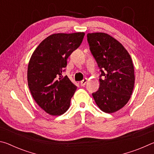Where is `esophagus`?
<instances>
[{
  "label": "esophagus",
  "instance_id": "esophagus-1",
  "mask_svg": "<svg viewBox=\"0 0 154 154\" xmlns=\"http://www.w3.org/2000/svg\"><path fill=\"white\" fill-rule=\"evenodd\" d=\"M87 81H88L87 78H85V79H83L82 81V82H80L81 85H82V86H84V85H85V83H86V82H87Z\"/></svg>",
  "mask_w": 154,
  "mask_h": 154
}]
</instances>
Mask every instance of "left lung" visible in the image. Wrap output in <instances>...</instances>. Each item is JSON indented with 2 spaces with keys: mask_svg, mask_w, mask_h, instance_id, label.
Returning <instances> with one entry per match:
<instances>
[{
  "mask_svg": "<svg viewBox=\"0 0 154 154\" xmlns=\"http://www.w3.org/2000/svg\"><path fill=\"white\" fill-rule=\"evenodd\" d=\"M90 50L100 69V86L92 93L96 105L111 113L126 105L134 85V66L124 46L106 33L87 35Z\"/></svg>",
  "mask_w": 154,
  "mask_h": 154,
  "instance_id": "8db88e82",
  "label": "left lung"
}]
</instances>
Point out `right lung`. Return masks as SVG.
<instances>
[{"label": "right lung", "instance_id": "1", "mask_svg": "<svg viewBox=\"0 0 154 154\" xmlns=\"http://www.w3.org/2000/svg\"><path fill=\"white\" fill-rule=\"evenodd\" d=\"M84 32L49 36L33 52L28 66V84L34 100L46 113L60 116L70 106L77 86L62 72L67 59L79 48Z\"/></svg>", "mask_w": 154, "mask_h": 154}]
</instances>
